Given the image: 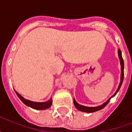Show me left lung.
I'll use <instances>...</instances> for the list:
<instances>
[{
    "mask_svg": "<svg viewBox=\"0 0 132 132\" xmlns=\"http://www.w3.org/2000/svg\"><path fill=\"white\" fill-rule=\"evenodd\" d=\"M118 56H119L120 65H121V77H120V83H119V86H118V88L117 89V91L114 93V94L111 97H114V96L117 93V92L119 91V90L120 89V88H121V86H122L123 80H124V61H123V59H122V52L120 51V49H118ZM111 97H110V98H109L106 102H104L103 104H102L101 105H99V106H97V107H87V106L81 105H80V104H78V103L76 101V100L75 99H73V102H74L75 107L77 108L79 111H82V112H89V113H91V112H97V111L103 109L106 105H108V102H110Z\"/></svg>",
    "mask_w": 132,
    "mask_h": 132,
    "instance_id": "obj_1",
    "label": "left lung"
}]
</instances>
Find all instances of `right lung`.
<instances>
[{"mask_svg":"<svg viewBox=\"0 0 132 132\" xmlns=\"http://www.w3.org/2000/svg\"><path fill=\"white\" fill-rule=\"evenodd\" d=\"M16 93V94L18 95V97L20 99L22 102L24 103V105H27L28 107H30V108H33L35 110H46V109H48L51 106H52V97L48 100V101H46V102H34V101H31V100H29L25 99L24 97H23L21 95L19 94L18 92L15 90Z\"/></svg>","mask_w":132,"mask_h":132,"instance_id":"add662e5","label":"right lung"}]
</instances>
